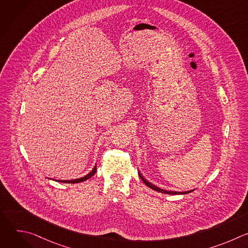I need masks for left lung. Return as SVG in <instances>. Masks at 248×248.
Here are the masks:
<instances>
[{
	"label": "left lung",
	"mask_w": 248,
	"mask_h": 248,
	"mask_svg": "<svg viewBox=\"0 0 248 248\" xmlns=\"http://www.w3.org/2000/svg\"><path fill=\"white\" fill-rule=\"evenodd\" d=\"M138 174H139V176H140V179L143 181V183H144L147 186H149L150 188H152V189H154V190H156V191L162 192V193H166V194H187V193H189V192L193 191V189H192V190L186 191V192H178V191H168V190H164V189H162V188H159V187L155 186L154 185H152L151 183H149L147 180H145V179H144V176L140 173V171H139V170H138Z\"/></svg>",
	"instance_id": "left-lung-1"
}]
</instances>
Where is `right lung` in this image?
<instances>
[{"instance_id":"1","label":"right lung","mask_w":248,"mask_h":248,"mask_svg":"<svg viewBox=\"0 0 248 248\" xmlns=\"http://www.w3.org/2000/svg\"><path fill=\"white\" fill-rule=\"evenodd\" d=\"M96 170H97V167L95 166V167L93 168V170H92L88 174H86L85 176H83V178L76 179V180H72V181H59V182H61V183H64V184H78V183H81V182H84V181H86V180L90 179L92 175H94V174H95V172H96Z\"/></svg>"}]
</instances>
